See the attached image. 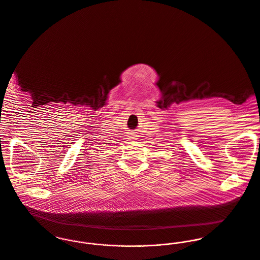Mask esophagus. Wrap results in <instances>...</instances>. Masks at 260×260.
I'll list each match as a JSON object with an SVG mask.
<instances>
[{"label":"esophagus","instance_id":"esophagus-1","mask_svg":"<svg viewBox=\"0 0 260 260\" xmlns=\"http://www.w3.org/2000/svg\"><path fill=\"white\" fill-rule=\"evenodd\" d=\"M137 136H135V134H133V133H128V135H127V140H131V141H135V140H137V138H136Z\"/></svg>","mask_w":260,"mask_h":260}]
</instances>
